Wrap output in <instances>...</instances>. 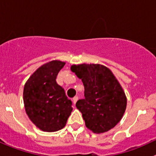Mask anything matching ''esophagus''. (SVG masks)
<instances>
[{"mask_svg":"<svg viewBox=\"0 0 156 156\" xmlns=\"http://www.w3.org/2000/svg\"><path fill=\"white\" fill-rule=\"evenodd\" d=\"M77 100H78V96H75V97L73 98V101L74 104H76V103Z\"/></svg>","mask_w":156,"mask_h":156,"instance_id":"1","label":"esophagus"}]
</instances>
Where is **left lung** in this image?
Segmentation results:
<instances>
[{
	"label": "left lung",
	"mask_w": 156,
	"mask_h": 156,
	"mask_svg": "<svg viewBox=\"0 0 156 156\" xmlns=\"http://www.w3.org/2000/svg\"><path fill=\"white\" fill-rule=\"evenodd\" d=\"M71 70L84 86V98L77 101L76 106L87 127L97 133L113 128L124 114L126 98L112 73L94 64L74 65Z\"/></svg>",
	"instance_id": "8db88e82"
}]
</instances>
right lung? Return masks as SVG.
Returning a JSON list of instances; mask_svg holds the SVG:
<instances>
[{"label": "right lung", "mask_w": 156, "mask_h": 156, "mask_svg": "<svg viewBox=\"0 0 156 156\" xmlns=\"http://www.w3.org/2000/svg\"><path fill=\"white\" fill-rule=\"evenodd\" d=\"M66 63L51 61L41 66L27 80L23 90L25 108L30 120L43 131L62 129L73 111V102L56 82Z\"/></svg>", "instance_id": "1"}]
</instances>
